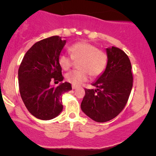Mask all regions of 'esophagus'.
Wrapping results in <instances>:
<instances>
[{
	"mask_svg": "<svg viewBox=\"0 0 156 156\" xmlns=\"http://www.w3.org/2000/svg\"><path fill=\"white\" fill-rule=\"evenodd\" d=\"M72 89H76V88L78 87V86H77V85H74V84H72Z\"/></svg>",
	"mask_w": 156,
	"mask_h": 156,
	"instance_id": "esophagus-1",
	"label": "esophagus"
}]
</instances>
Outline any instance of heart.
Listing matches in <instances>:
<instances>
[{
    "label": "heart",
    "mask_w": 156,
    "mask_h": 156,
    "mask_svg": "<svg viewBox=\"0 0 156 156\" xmlns=\"http://www.w3.org/2000/svg\"><path fill=\"white\" fill-rule=\"evenodd\" d=\"M71 56L61 53L58 64L63 70H69L74 60L78 62V70H73L66 75V80L74 85H80L87 81L90 75L97 78L104 72L108 64V55L96 45L86 41H80L69 47Z\"/></svg>",
    "instance_id": "obj_1"
}]
</instances>
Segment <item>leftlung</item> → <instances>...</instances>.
<instances>
[{"mask_svg": "<svg viewBox=\"0 0 156 156\" xmlns=\"http://www.w3.org/2000/svg\"><path fill=\"white\" fill-rule=\"evenodd\" d=\"M108 64L106 70L92 84L97 89H85L81 104L82 111L97 122L115 118L126 106L133 87L131 63L121 49L106 48Z\"/></svg>", "mask_w": 156, "mask_h": 156, "instance_id": "1", "label": "left lung"}]
</instances>
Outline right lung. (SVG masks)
<instances>
[{"instance_id":"right-lung-1","label":"right lung","mask_w":156,"mask_h":156,"mask_svg":"<svg viewBox=\"0 0 156 156\" xmlns=\"http://www.w3.org/2000/svg\"><path fill=\"white\" fill-rule=\"evenodd\" d=\"M66 43L59 36L37 41L26 52L18 71L22 100L32 115L50 120L62 112V95L72 90L70 83L52 87V81H62V69L58 57Z\"/></svg>"}]
</instances>
